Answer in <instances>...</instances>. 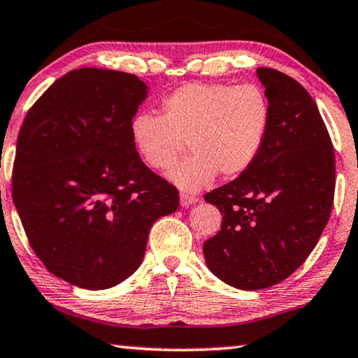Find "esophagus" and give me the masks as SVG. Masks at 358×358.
<instances>
[{"mask_svg": "<svg viewBox=\"0 0 358 358\" xmlns=\"http://www.w3.org/2000/svg\"><path fill=\"white\" fill-rule=\"evenodd\" d=\"M179 201H180V206H184V208H189V206L199 203V199H196V196H194V195H189V194H180Z\"/></svg>", "mask_w": 358, "mask_h": 358, "instance_id": "1", "label": "esophagus"}]
</instances>
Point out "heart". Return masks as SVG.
<instances>
[{
    "label": "heart",
    "instance_id": "1",
    "mask_svg": "<svg viewBox=\"0 0 358 358\" xmlns=\"http://www.w3.org/2000/svg\"><path fill=\"white\" fill-rule=\"evenodd\" d=\"M163 115L138 113L131 121L134 147L152 169L166 171L187 142L190 157L169 173L184 192L237 178L255 163L265 143L271 106L255 84H187L162 101Z\"/></svg>",
    "mask_w": 358,
    "mask_h": 358
}]
</instances>
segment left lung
<instances>
[{"mask_svg":"<svg viewBox=\"0 0 358 358\" xmlns=\"http://www.w3.org/2000/svg\"><path fill=\"white\" fill-rule=\"evenodd\" d=\"M271 119L255 163L205 195L222 215L203 243L211 273L242 291L291 276L317 245L333 208L336 163L328 129L310 93L282 72L258 67Z\"/></svg>","mask_w":358,"mask_h":358,"instance_id":"1","label":"left lung"}]
</instances>
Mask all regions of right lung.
<instances>
[{
	"instance_id": "add662e5",
	"label": "right lung",
	"mask_w": 358,
	"mask_h": 358,
	"mask_svg": "<svg viewBox=\"0 0 358 358\" xmlns=\"http://www.w3.org/2000/svg\"><path fill=\"white\" fill-rule=\"evenodd\" d=\"M148 87L121 71L67 72L24 119L13 200L50 273L101 291L142 265L150 227L174 213V185L145 166L131 121Z\"/></svg>"
}]
</instances>
